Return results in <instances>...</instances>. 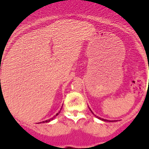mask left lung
I'll return each mask as SVG.
<instances>
[{"label":"left lung","mask_w":149,"mask_h":149,"mask_svg":"<svg viewBox=\"0 0 149 149\" xmlns=\"http://www.w3.org/2000/svg\"><path fill=\"white\" fill-rule=\"evenodd\" d=\"M91 112H92V110H91ZM92 113H93V112H92ZM93 114H94V113H93ZM98 119H101V118H98ZM101 119V120H103V121H108V120H106V119Z\"/></svg>","instance_id":"obj_1"}]
</instances>
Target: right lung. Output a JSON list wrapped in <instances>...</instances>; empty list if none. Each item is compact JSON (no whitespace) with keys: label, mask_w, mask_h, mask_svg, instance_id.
<instances>
[{"label":"right lung","mask_w":149,"mask_h":149,"mask_svg":"<svg viewBox=\"0 0 149 149\" xmlns=\"http://www.w3.org/2000/svg\"><path fill=\"white\" fill-rule=\"evenodd\" d=\"M61 109H62V108H61ZM60 113V112H59V113H56V115H55V116H54V117H53V118H51V119H48V120H46V121H44V122H43V123H44V122H51V120H53V119H54L55 117H56V116L58 115V114H59V113ZM40 123H41V122H40Z\"/></svg>","instance_id":"add662e5"}]
</instances>
